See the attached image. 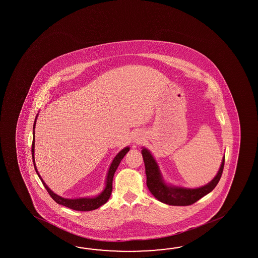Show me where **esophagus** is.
<instances>
[{"instance_id": "1", "label": "esophagus", "mask_w": 258, "mask_h": 258, "mask_svg": "<svg viewBox=\"0 0 258 258\" xmlns=\"http://www.w3.org/2000/svg\"><path fill=\"white\" fill-rule=\"evenodd\" d=\"M143 135H141L140 133H137V134H135V137L133 138V140H134V142L137 143V144H140V143L143 141Z\"/></svg>"}]
</instances>
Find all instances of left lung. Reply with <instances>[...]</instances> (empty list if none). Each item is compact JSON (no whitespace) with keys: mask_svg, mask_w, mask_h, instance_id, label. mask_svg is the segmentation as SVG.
<instances>
[{"mask_svg":"<svg viewBox=\"0 0 258 258\" xmlns=\"http://www.w3.org/2000/svg\"><path fill=\"white\" fill-rule=\"evenodd\" d=\"M142 155L147 174V185L149 191L159 201L170 206H189L196 203L217 186L224 168L225 157H223L217 175L208 184L199 188L173 186L165 182L160 173L159 165L150 151L143 148Z\"/></svg>","mask_w":258,"mask_h":258,"instance_id":"left-lung-1","label":"left lung"}]
</instances>
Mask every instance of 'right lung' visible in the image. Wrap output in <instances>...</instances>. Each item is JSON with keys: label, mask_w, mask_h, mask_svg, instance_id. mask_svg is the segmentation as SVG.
I'll return each instance as SVG.
<instances>
[{"label": "right lung", "mask_w": 258, "mask_h": 258, "mask_svg": "<svg viewBox=\"0 0 258 258\" xmlns=\"http://www.w3.org/2000/svg\"><path fill=\"white\" fill-rule=\"evenodd\" d=\"M38 117V115H37ZM37 117L35 119L33 125V142H32V148H31V152H32V159H33L34 168L36 170L37 174L39 177L40 181H42L44 187L46 188V190L49 192V196L51 198L54 200L55 202L59 205H62L68 209H74V210H77V211H90V210H94V209H99V207H101L102 205H104L110 198V195H111V191H112V179L113 176L115 173L116 170L118 168V166L120 164L121 159H123V157L125 156V154L129 151L130 148L126 147V148L121 149L119 153L116 155L115 158L112 160L111 164L110 166V169L108 171L107 174V178H106V185H105L104 190L99 194V196L95 197V198H76V199H69V198H61L60 196L56 195L55 192H52L49 189L48 185L44 182L41 176L39 175V171L37 170V167L35 164V159H34V148H35V126H36V121H37Z\"/></svg>", "instance_id": "right-lung-1"}]
</instances>
